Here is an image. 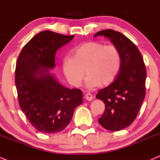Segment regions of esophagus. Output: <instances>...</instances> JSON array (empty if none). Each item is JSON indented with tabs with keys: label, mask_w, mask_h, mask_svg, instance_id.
I'll return each mask as SVG.
<instances>
[{
	"label": "esophagus",
	"mask_w": 160,
	"mask_h": 160,
	"mask_svg": "<svg viewBox=\"0 0 160 160\" xmlns=\"http://www.w3.org/2000/svg\"><path fill=\"white\" fill-rule=\"evenodd\" d=\"M85 98L88 101H92V100H93L94 97L91 93H86V95H85Z\"/></svg>",
	"instance_id": "1"
}]
</instances>
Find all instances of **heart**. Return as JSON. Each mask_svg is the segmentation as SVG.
<instances>
[{"label": "heart", "instance_id": "1", "mask_svg": "<svg viewBox=\"0 0 160 160\" xmlns=\"http://www.w3.org/2000/svg\"><path fill=\"white\" fill-rule=\"evenodd\" d=\"M72 57H65L62 68L69 83L75 87L80 86L85 71L86 86L89 89L110 84L121 68V54L113 45H105L89 42L79 45L72 51Z\"/></svg>", "mask_w": 160, "mask_h": 160}]
</instances>
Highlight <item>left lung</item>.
<instances>
[{"label":"left lung","mask_w":160,"mask_h":160,"mask_svg":"<svg viewBox=\"0 0 160 160\" xmlns=\"http://www.w3.org/2000/svg\"><path fill=\"white\" fill-rule=\"evenodd\" d=\"M98 36L109 38L122 59L114 81L96 95L105 104L100 124L107 130L118 131L130 126L137 116L145 96L147 72L141 53L128 37L110 29L98 32L94 37Z\"/></svg>","instance_id":"8db88e82"}]
</instances>
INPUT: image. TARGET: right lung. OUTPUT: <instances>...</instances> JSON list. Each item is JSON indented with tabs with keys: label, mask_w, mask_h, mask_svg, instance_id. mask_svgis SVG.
Segmentation results:
<instances>
[{
	"label": "right lung",
	"mask_w": 160,
	"mask_h": 160,
	"mask_svg": "<svg viewBox=\"0 0 160 160\" xmlns=\"http://www.w3.org/2000/svg\"><path fill=\"white\" fill-rule=\"evenodd\" d=\"M74 37L40 32L24 45L17 59L15 81L19 105L32 126L43 133L64 130L82 102L81 90L65 87L50 72L55 68L57 51Z\"/></svg>",
	"instance_id": "1"
}]
</instances>
